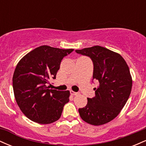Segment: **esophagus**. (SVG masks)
Masks as SVG:
<instances>
[{
    "label": "esophagus",
    "instance_id": "esophagus-1",
    "mask_svg": "<svg viewBox=\"0 0 146 146\" xmlns=\"http://www.w3.org/2000/svg\"><path fill=\"white\" fill-rule=\"evenodd\" d=\"M70 93H71V94L72 95H77L78 94V93H76V92L73 91V90H71V91H70Z\"/></svg>",
    "mask_w": 146,
    "mask_h": 146
}]
</instances>
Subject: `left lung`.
Returning a JSON list of instances; mask_svg holds the SVG:
<instances>
[{"instance_id":"left-lung-1","label":"left lung","mask_w":146,"mask_h":146,"mask_svg":"<svg viewBox=\"0 0 146 146\" xmlns=\"http://www.w3.org/2000/svg\"><path fill=\"white\" fill-rule=\"evenodd\" d=\"M90 57L93 62V80L100 84L95 96L79 108L80 117L86 123L100 125L108 123L119 114L131 93L132 80L126 62L119 53L101 46L75 50Z\"/></svg>"}]
</instances>
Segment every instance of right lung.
<instances>
[{"instance_id": "add662e5", "label": "right lung", "mask_w": 146, "mask_h": 146, "mask_svg": "<svg viewBox=\"0 0 146 146\" xmlns=\"http://www.w3.org/2000/svg\"><path fill=\"white\" fill-rule=\"evenodd\" d=\"M74 49L47 45L38 46L18 63L13 75V89L17 104L31 121L41 124L56 121L69 101V90L49 89L50 79H56L60 62Z\"/></svg>"}]
</instances>
